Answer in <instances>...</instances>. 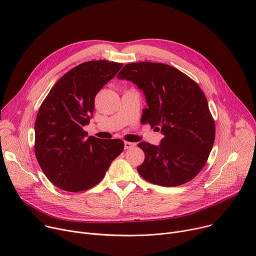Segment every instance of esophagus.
I'll return each mask as SVG.
<instances>
[{
    "label": "esophagus",
    "instance_id": "obj_1",
    "mask_svg": "<svg viewBox=\"0 0 256 256\" xmlns=\"http://www.w3.org/2000/svg\"><path fill=\"white\" fill-rule=\"evenodd\" d=\"M136 146V143H132V142H128L126 141L124 142V148L126 150H130V148H132V147Z\"/></svg>",
    "mask_w": 256,
    "mask_h": 256
}]
</instances>
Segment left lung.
<instances>
[{"label": "left lung", "instance_id": "obj_1", "mask_svg": "<svg viewBox=\"0 0 256 256\" xmlns=\"http://www.w3.org/2000/svg\"><path fill=\"white\" fill-rule=\"evenodd\" d=\"M135 83L147 108L141 121L160 130L158 146L141 142L145 154L137 170L147 182L176 186L202 170L212 148L216 128L202 90L190 76L164 63H130L117 76Z\"/></svg>", "mask_w": 256, "mask_h": 256}]
</instances>
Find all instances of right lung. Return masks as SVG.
<instances>
[{"label": "right lung", "mask_w": 256, "mask_h": 256, "mask_svg": "<svg viewBox=\"0 0 256 256\" xmlns=\"http://www.w3.org/2000/svg\"><path fill=\"white\" fill-rule=\"evenodd\" d=\"M106 60L88 61L66 72L40 106L35 121V156L48 180L67 192L90 189L104 178L124 148L122 140L89 136L98 92L122 67Z\"/></svg>", "instance_id": "obj_1"}]
</instances>
